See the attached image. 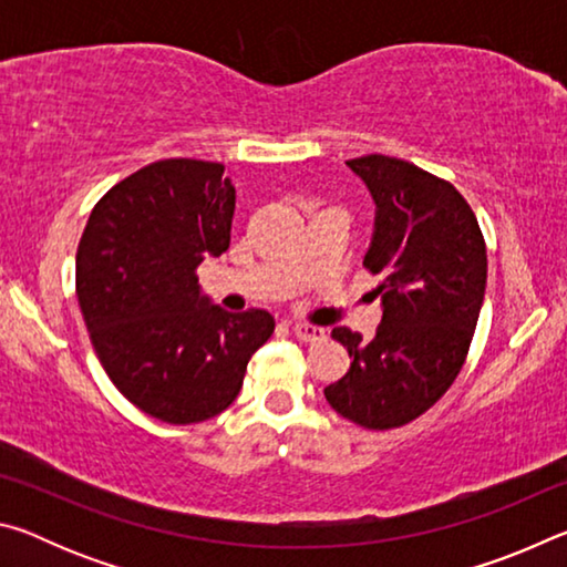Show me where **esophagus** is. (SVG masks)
<instances>
[{
  "label": "esophagus",
  "instance_id": "1",
  "mask_svg": "<svg viewBox=\"0 0 567 567\" xmlns=\"http://www.w3.org/2000/svg\"><path fill=\"white\" fill-rule=\"evenodd\" d=\"M292 332L297 340L302 342H320L324 340V330L322 328H315V324H307V322H295L292 324Z\"/></svg>",
  "mask_w": 567,
  "mask_h": 567
}]
</instances>
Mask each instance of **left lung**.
Listing matches in <instances>:
<instances>
[{"instance_id":"left-lung-1","label":"left lung","mask_w":567,"mask_h":567,"mask_svg":"<svg viewBox=\"0 0 567 567\" xmlns=\"http://www.w3.org/2000/svg\"><path fill=\"white\" fill-rule=\"evenodd\" d=\"M375 203L362 265L380 275L375 338L334 328L352 358L348 375L324 388L338 415L368 430L420 417L453 385L483 307L485 239L465 197L405 159H348Z\"/></svg>"}]
</instances>
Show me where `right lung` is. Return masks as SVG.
<instances>
[{
  "label": "right lung",
  "mask_w": 567,
  "mask_h": 567,
  "mask_svg": "<svg viewBox=\"0 0 567 567\" xmlns=\"http://www.w3.org/2000/svg\"><path fill=\"white\" fill-rule=\"evenodd\" d=\"M233 215L225 165L159 159L94 205L76 249V300L104 372L169 425L233 405L275 332L270 312H227L197 282V265L229 247Z\"/></svg>",
  "instance_id": "obj_1"
}]
</instances>
